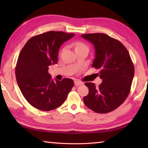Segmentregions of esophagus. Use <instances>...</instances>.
Segmentation results:
<instances>
[{
  "instance_id": "34e87169",
  "label": "esophagus",
  "mask_w": 148,
  "mask_h": 148,
  "mask_svg": "<svg viewBox=\"0 0 148 148\" xmlns=\"http://www.w3.org/2000/svg\"><path fill=\"white\" fill-rule=\"evenodd\" d=\"M74 85L76 86H80V85H83V82L79 81V80H75L74 81Z\"/></svg>"
}]
</instances>
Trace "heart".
<instances>
[{
  "mask_svg": "<svg viewBox=\"0 0 148 148\" xmlns=\"http://www.w3.org/2000/svg\"><path fill=\"white\" fill-rule=\"evenodd\" d=\"M74 46H75V50H77V49H81V48H88L86 45L82 42H75Z\"/></svg>",
  "mask_w": 148,
  "mask_h": 148,
  "instance_id": "heart-1",
  "label": "heart"
}]
</instances>
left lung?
<instances>
[{
    "mask_svg": "<svg viewBox=\"0 0 148 148\" xmlns=\"http://www.w3.org/2000/svg\"><path fill=\"white\" fill-rule=\"evenodd\" d=\"M94 45L95 58L92 67L99 69L102 84L85 85L89 94L84 97L87 107L97 113H108L123 103L128 97L134 74L128 50L117 40L104 33L82 34Z\"/></svg>",
    "mask_w": 148,
    "mask_h": 148,
    "instance_id": "8db88e82",
    "label": "left lung"
}]
</instances>
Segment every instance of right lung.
I'll return each instance as SVG.
<instances>
[{"instance_id": "add662e5", "label": "right lung", "mask_w": 148, "mask_h": 148, "mask_svg": "<svg viewBox=\"0 0 148 148\" xmlns=\"http://www.w3.org/2000/svg\"><path fill=\"white\" fill-rule=\"evenodd\" d=\"M74 33L49 31L30 38L19 55L16 77L27 102L42 111H50L63 104L74 86V81L64 78L53 81L48 69L57 64L61 45Z\"/></svg>"}]
</instances>
